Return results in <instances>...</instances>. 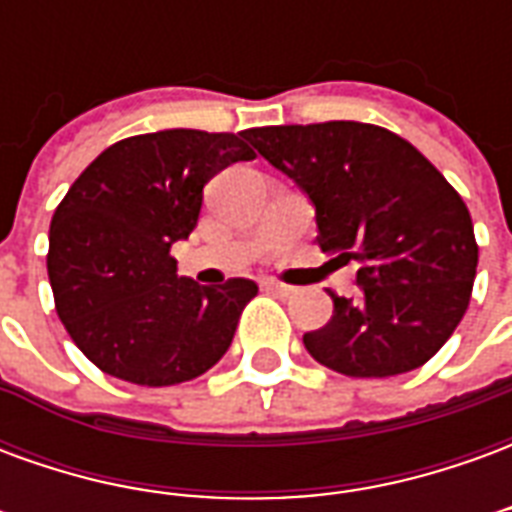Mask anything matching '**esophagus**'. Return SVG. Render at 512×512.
<instances>
[{"label":"esophagus","instance_id":"esophagus-1","mask_svg":"<svg viewBox=\"0 0 512 512\" xmlns=\"http://www.w3.org/2000/svg\"><path fill=\"white\" fill-rule=\"evenodd\" d=\"M263 288L271 290V293H279V296H290V293H293V288L282 285V282H277V279H263Z\"/></svg>","mask_w":512,"mask_h":512}]
</instances>
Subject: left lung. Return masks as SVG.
Returning <instances> with one entry per match:
<instances>
[{
    "instance_id": "8db88e82",
    "label": "left lung",
    "mask_w": 512,
    "mask_h": 512,
    "mask_svg": "<svg viewBox=\"0 0 512 512\" xmlns=\"http://www.w3.org/2000/svg\"><path fill=\"white\" fill-rule=\"evenodd\" d=\"M315 208L318 246L359 260V296L304 334L315 362L351 378L417 370L469 307L477 244L461 194L417 147L354 120L244 131Z\"/></svg>"
}]
</instances>
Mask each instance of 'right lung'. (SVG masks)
Listing matches in <instances>:
<instances>
[{
    "label": "right lung",
    "mask_w": 512,
    "mask_h": 512,
    "mask_svg": "<svg viewBox=\"0 0 512 512\" xmlns=\"http://www.w3.org/2000/svg\"><path fill=\"white\" fill-rule=\"evenodd\" d=\"M252 158L244 134L167 128L120 139L76 178L51 219L49 279L60 321L95 367L172 386L227 354L257 285H197L175 274L169 249L197 227L205 183Z\"/></svg>",
    "instance_id": "right-lung-1"
}]
</instances>
